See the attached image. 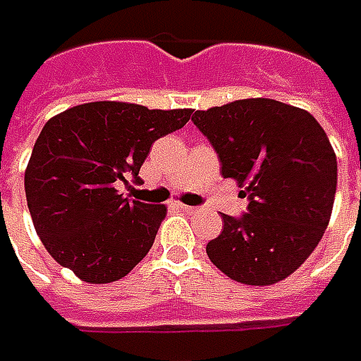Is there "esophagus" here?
<instances>
[{"instance_id":"obj_1","label":"esophagus","mask_w":361,"mask_h":361,"mask_svg":"<svg viewBox=\"0 0 361 361\" xmlns=\"http://www.w3.org/2000/svg\"><path fill=\"white\" fill-rule=\"evenodd\" d=\"M176 208L183 209L186 214H194V212H198V208H194V206H186V204H180V202H176Z\"/></svg>"}]
</instances>
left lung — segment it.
<instances>
[{
	"label": "left lung",
	"mask_w": 361,
	"mask_h": 361,
	"mask_svg": "<svg viewBox=\"0 0 361 361\" xmlns=\"http://www.w3.org/2000/svg\"><path fill=\"white\" fill-rule=\"evenodd\" d=\"M192 122L214 145L224 178L241 186L247 214H224L206 245L209 260L235 282L270 286L298 270L329 226L336 155L307 111L274 99H243Z\"/></svg>",
	"instance_id": "left-lung-1"
}]
</instances>
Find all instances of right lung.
Instances as JSON below:
<instances>
[{
    "instance_id": "obj_1",
    "label": "right lung",
    "mask_w": 361,
    "mask_h": 361,
    "mask_svg": "<svg viewBox=\"0 0 361 361\" xmlns=\"http://www.w3.org/2000/svg\"><path fill=\"white\" fill-rule=\"evenodd\" d=\"M190 109L97 101L42 128L25 171L30 217L50 257L87 283L116 282L149 252L163 204L128 200L116 183L137 176L155 140L183 128Z\"/></svg>"
}]
</instances>
